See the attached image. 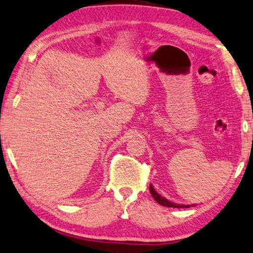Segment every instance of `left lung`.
<instances>
[{
    "instance_id": "obj_1",
    "label": "left lung",
    "mask_w": 253,
    "mask_h": 253,
    "mask_svg": "<svg viewBox=\"0 0 253 253\" xmlns=\"http://www.w3.org/2000/svg\"><path fill=\"white\" fill-rule=\"evenodd\" d=\"M150 192H151V195H152V197L154 198V200H156V201L161 206L169 207V208H171V207H172V208H190V207H191L188 205H175V203L168 201V200H166L165 198L160 197V195L158 194L156 191H154V188L152 187V185H150Z\"/></svg>"
}]
</instances>
